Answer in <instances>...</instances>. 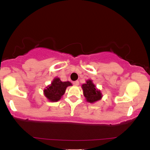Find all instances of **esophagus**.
<instances>
[{"label":"esophagus","instance_id":"obj_1","mask_svg":"<svg viewBox=\"0 0 150 150\" xmlns=\"http://www.w3.org/2000/svg\"><path fill=\"white\" fill-rule=\"evenodd\" d=\"M73 84L74 85H79V81L78 80L74 81V82H73Z\"/></svg>","mask_w":150,"mask_h":150}]
</instances>
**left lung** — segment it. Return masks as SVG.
Wrapping results in <instances>:
<instances>
[{
  "mask_svg": "<svg viewBox=\"0 0 150 150\" xmlns=\"http://www.w3.org/2000/svg\"><path fill=\"white\" fill-rule=\"evenodd\" d=\"M82 88L83 89L84 96L88 102L94 103L101 99V92L96 89L95 85L91 80L87 81V83L82 85Z\"/></svg>",
  "mask_w": 150,
  "mask_h": 150,
  "instance_id": "1",
  "label": "left lung"
}]
</instances>
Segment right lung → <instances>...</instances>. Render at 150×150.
Segmentation results:
<instances>
[{
  "instance_id": "right-lung-1",
  "label": "right lung",
  "mask_w": 150,
  "mask_h": 150,
  "mask_svg": "<svg viewBox=\"0 0 150 150\" xmlns=\"http://www.w3.org/2000/svg\"><path fill=\"white\" fill-rule=\"evenodd\" d=\"M70 85V82H62L59 78H56L44 91V94L51 101H57L64 94L66 87Z\"/></svg>"
}]
</instances>
